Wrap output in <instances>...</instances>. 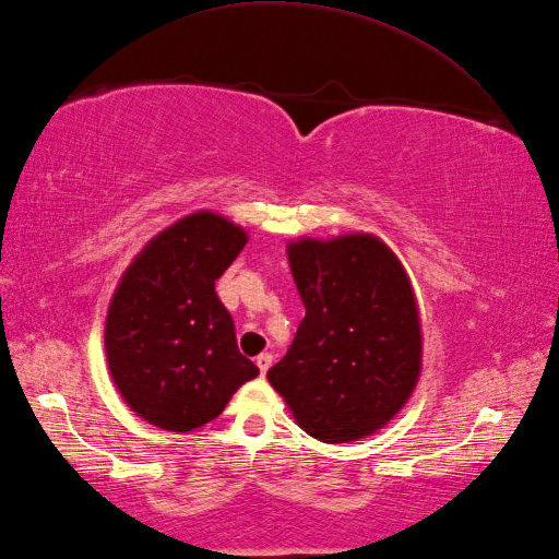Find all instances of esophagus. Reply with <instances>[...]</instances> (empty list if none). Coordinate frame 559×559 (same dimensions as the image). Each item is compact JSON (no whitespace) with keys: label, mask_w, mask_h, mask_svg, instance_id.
I'll use <instances>...</instances> for the list:
<instances>
[{"label":"esophagus","mask_w":559,"mask_h":559,"mask_svg":"<svg viewBox=\"0 0 559 559\" xmlns=\"http://www.w3.org/2000/svg\"><path fill=\"white\" fill-rule=\"evenodd\" d=\"M255 365H258V370H261V374H265L270 370V365H272L270 353H261V356L255 358Z\"/></svg>","instance_id":"34e87169"}]
</instances>
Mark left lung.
Masks as SVG:
<instances>
[{
    "label": "left lung",
    "instance_id": "left-lung-1",
    "mask_svg": "<svg viewBox=\"0 0 559 559\" xmlns=\"http://www.w3.org/2000/svg\"><path fill=\"white\" fill-rule=\"evenodd\" d=\"M306 306L267 382L322 443L365 439L396 415L419 379V316L401 261L374 235L289 243Z\"/></svg>",
    "mask_w": 559,
    "mask_h": 559
}]
</instances>
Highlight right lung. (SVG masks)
I'll return each instance as SVG.
<instances>
[{"instance_id": "add662e5", "label": "right lung", "mask_w": 559, "mask_h": 559, "mask_svg": "<svg viewBox=\"0 0 559 559\" xmlns=\"http://www.w3.org/2000/svg\"><path fill=\"white\" fill-rule=\"evenodd\" d=\"M247 241L239 225L199 211L156 235L122 275L106 316V360L120 396L148 425L203 427L258 374L215 294Z\"/></svg>"}]
</instances>
